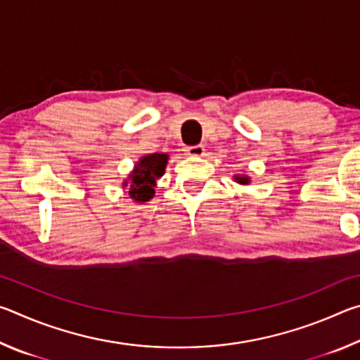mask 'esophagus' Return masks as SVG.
I'll return each instance as SVG.
<instances>
[{
  "label": "esophagus",
  "mask_w": 360,
  "mask_h": 360,
  "mask_svg": "<svg viewBox=\"0 0 360 360\" xmlns=\"http://www.w3.org/2000/svg\"><path fill=\"white\" fill-rule=\"evenodd\" d=\"M187 155H192V157H202L205 155V148L202 144H197V146H188L186 148Z\"/></svg>",
  "instance_id": "1"
}]
</instances>
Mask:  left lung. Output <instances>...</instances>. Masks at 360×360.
Wrapping results in <instances>:
<instances>
[{
    "label": "left lung",
    "mask_w": 360,
    "mask_h": 360,
    "mask_svg": "<svg viewBox=\"0 0 360 360\" xmlns=\"http://www.w3.org/2000/svg\"><path fill=\"white\" fill-rule=\"evenodd\" d=\"M235 181L238 182V184H249V178H248V176L236 174V176H235Z\"/></svg>",
    "instance_id": "left-lung-1"
}]
</instances>
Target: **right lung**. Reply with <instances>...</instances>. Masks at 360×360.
I'll list each match as a JSON object with an SVG mask.
<instances>
[{"instance_id": "1", "label": "right lung", "mask_w": 360, "mask_h": 360, "mask_svg": "<svg viewBox=\"0 0 360 360\" xmlns=\"http://www.w3.org/2000/svg\"><path fill=\"white\" fill-rule=\"evenodd\" d=\"M168 162L167 154H149L139 158L135 169L129 174V179L124 181V187L130 186V197L138 203L149 202L154 197L155 181L165 173Z\"/></svg>"}]
</instances>
